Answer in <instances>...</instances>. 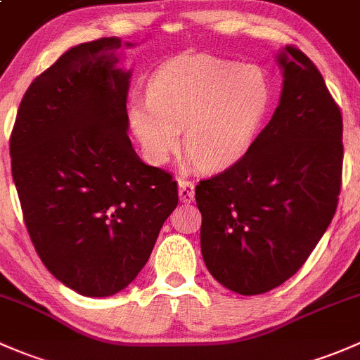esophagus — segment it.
<instances>
[{
  "instance_id": "1",
  "label": "esophagus",
  "mask_w": 360,
  "mask_h": 360,
  "mask_svg": "<svg viewBox=\"0 0 360 360\" xmlns=\"http://www.w3.org/2000/svg\"><path fill=\"white\" fill-rule=\"evenodd\" d=\"M194 194H195V188H194V184L188 180H179V195H180V201L181 202H192V199H194Z\"/></svg>"
}]
</instances>
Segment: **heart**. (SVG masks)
<instances>
[{"mask_svg":"<svg viewBox=\"0 0 360 360\" xmlns=\"http://www.w3.org/2000/svg\"><path fill=\"white\" fill-rule=\"evenodd\" d=\"M270 98V83L258 68L187 55L155 74L147 98L129 103L128 120L154 165H165L180 149L184 128L191 162L221 172L250 149Z\"/></svg>","mask_w":360,"mask_h":360,"instance_id":"b5f03b06","label":"heart"}]
</instances>
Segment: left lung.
<instances>
[{"mask_svg":"<svg viewBox=\"0 0 360 360\" xmlns=\"http://www.w3.org/2000/svg\"><path fill=\"white\" fill-rule=\"evenodd\" d=\"M283 91L272 120L231 168L195 187L211 276L262 295L295 276L335 217L343 120L324 77L295 46L277 55Z\"/></svg>","mask_w":360,"mask_h":360,"instance_id":"1","label":"left lung"}]
</instances>
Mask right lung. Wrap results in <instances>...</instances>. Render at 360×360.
I'll use <instances>...</instances> for the list:
<instances>
[{"label":"right lung","instance_id":"1","mask_svg":"<svg viewBox=\"0 0 360 360\" xmlns=\"http://www.w3.org/2000/svg\"><path fill=\"white\" fill-rule=\"evenodd\" d=\"M126 46H133L126 43ZM120 38L81 43L39 74L18 107L12 175L36 253L83 296L124 290L179 205L176 181L128 136Z\"/></svg>","mask_w":360,"mask_h":360}]
</instances>
